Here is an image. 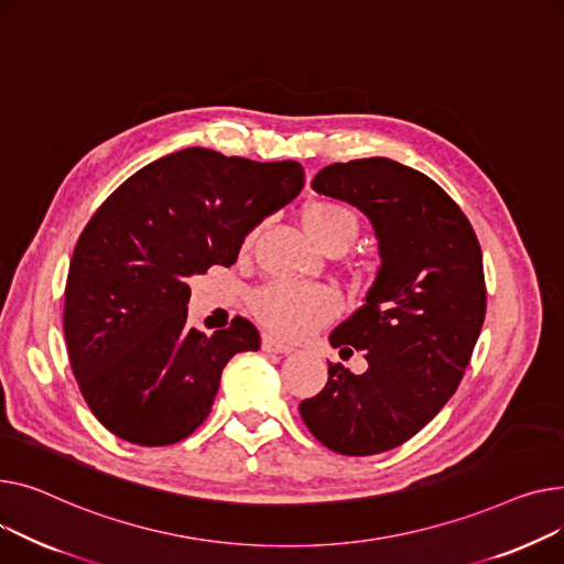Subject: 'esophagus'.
<instances>
[{"instance_id":"34e87169","label":"esophagus","mask_w":564,"mask_h":564,"mask_svg":"<svg viewBox=\"0 0 564 564\" xmlns=\"http://www.w3.org/2000/svg\"><path fill=\"white\" fill-rule=\"evenodd\" d=\"M261 348L267 350V352H282V355H289V352H293V350H295L291 344H284V341H280V339L271 337V335H263V339H261Z\"/></svg>"}]
</instances>
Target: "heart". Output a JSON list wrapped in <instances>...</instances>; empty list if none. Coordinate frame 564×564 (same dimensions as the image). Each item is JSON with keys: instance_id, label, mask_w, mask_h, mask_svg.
Segmentation results:
<instances>
[{"instance_id": "1", "label": "heart", "mask_w": 564, "mask_h": 564, "mask_svg": "<svg viewBox=\"0 0 564 564\" xmlns=\"http://www.w3.org/2000/svg\"><path fill=\"white\" fill-rule=\"evenodd\" d=\"M303 227L310 239L321 248H346L357 235V218L350 209L337 203L314 200L303 209ZM254 231H248L243 246L248 248ZM254 316L280 337H303L314 327L337 314V297L333 291L314 284L273 282L252 295Z\"/></svg>"}]
</instances>
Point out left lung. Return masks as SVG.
Returning a JSON list of instances; mask_svg holds the SVG:
<instances>
[{
	"mask_svg": "<svg viewBox=\"0 0 564 564\" xmlns=\"http://www.w3.org/2000/svg\"><path fill=\"white\" fill-rule=\"evenodd\" d=\"M312 186L371 220L380 267L364 305L329 335L369 369L327 361V384L301 416L329 451L384 453L433 421L465 376L487 307L482 252L448 193L393 159L333 163Z\"/></svg>",
	"mask_w": 564,
	"mask_h": 564,
	"instance_id": "8db88e82",
	"label": "left lung"
}]
</instances>
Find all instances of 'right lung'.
<instances>
[{
    "label": "right lung",
    "instance_id": "obj_1",
    "mask_svg": "<svg viewBox=\"0 0 564 564\" xmlns=\"http://www.w3.org/2000/svg\"><path fill=\"white\" fill-rule=\"evenodd\" d=\"M303 186L297 161L186 148L95 212L73 252L63 329L84 399L116 437L169 446L209 416L225 364L261 339L241 316L214 335L188 327L186 280L231 267L248 231Z\"/></svg>",
    "mask_w": 564,
    "mask_h": 564
}]
</instances>
